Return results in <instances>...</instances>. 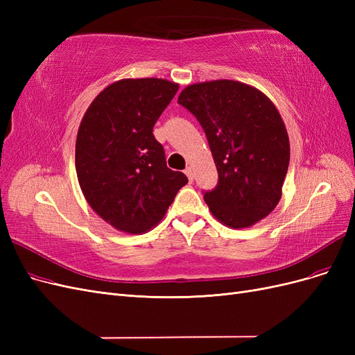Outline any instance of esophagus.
<instances>
[{"label":"esophagus","mask_w":355,"mask_h":355,"mask_svg":"<svg viewBox=\"0 0 355 355\" xmlns=\"http://www.w3.org/2000/svg\"><path fill=\"white\" fill-rule=\"evenodd\" d=\"M185 175L188 176V180H189V182L194 180V170H192L191 167H188V168L185 170Z\"/></svg>","instance_id":"obj_1"}]
</instances>
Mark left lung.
Here are the masks:
<instances>
[{
    "instance_id": "left-lung-1",
    "label": "left lung",
    "mask_w": 355,
    "mask_h": 355,
    "mask_svg": "<svg viewBox=\"0 0 355 355\" xmlns=\"http://www.w3.org/2000/svg\"><path fill=\"white\" fill-rule=\"evenodd\" d=\"M178 103L196 115L206 132L219 182L204 194L225 227L249 228L266 218L282 198L290 144L283 118L266 94L234 80L191 84Z\"/></svg>"
}]
</instances>
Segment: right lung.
<instances>
[{"label":"right lung","mask_w":355,"mask_h":355,"mask_svg":"<svg viewBox=\"0 0 355 355\" xmlns=\"http://www.w3.org/2000/svg\"><path fill=\"white\" fill-rule=\"evenodd\" d=\"M178 83L124 78L105 87L85 111L75 144V168L89 206L115 230L141 234L164 218L188 184L170 170L153 128Z\"/></svg>","instance_id":"add662e5"}]
</instances>
